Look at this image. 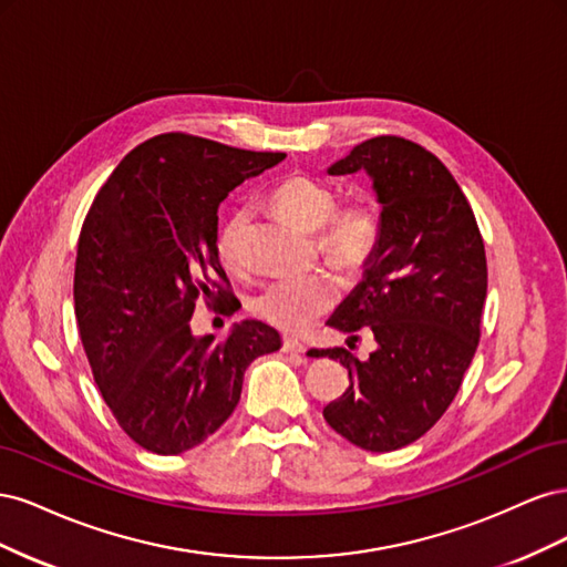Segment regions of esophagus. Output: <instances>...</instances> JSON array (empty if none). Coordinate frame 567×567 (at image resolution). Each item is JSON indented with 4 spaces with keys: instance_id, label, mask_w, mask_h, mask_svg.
<instances>
[{
    "instance_id": "obj_1",
    "label": "esophagus",
    "mask_w": 567,
    "mask_h": 567,
    "mask_svg": "<svg viewBox=\"0 0 567 567\" xmlns=\"http://www.w3.org/2000/svg\"><path fill=\"white\" fill-rule=\"evenodd\" d=\"M284 352L305 354L307 348H305V342H300V340H296V338H284Z\"/></svg>"
}]
</instances>
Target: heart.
<instances>
[{
	"instance_id": "obj_1",
	"label": "heart",
	"mask_w": 567,
	"mask_h": 567,
	"mask_svg": "<svg viewBox=\"0 0 567 567\" xmlns=\"http://www.w3.org/2000/svg\"><path fill=\"white\" fill-rule=\"evenodd\" d=\"M271 200L277 208L305 231H317L319 250L336 265L354 269L364 265L379 246L381 221L369 200H352L338 208L331 186L307 175H293L274 188ZM248 208H236L217 231V255L229 269L248 265L246 229ZM338 298L336 281L323 271L307 277H286L267 284L255 293L252 312L267 323L288 333H300L329 312Z\"/></svg>"
}]
</instances>
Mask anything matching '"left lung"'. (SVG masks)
<instances>
[{
  "instance_id": "left-lung-1",
  "label": "left lung",
  "mask_w": 567,
  "mask_h": 567,
  "mask_svg": "<svg viewBox=\"0 0 567 567\" xmlns=\"http://www.w3.org/2000/svg\"><path fill=\"white\" fill-rule=\"evenodd\" d=\"M364 169L381 203V236L364 279L329 319L369 331L375 352L310 350L350 373L342 398L323 406L338 435L367 452L406 447L440 421L461 388L480 340L487 260L471 203L437 156L402 136H373L329 175Z\"/></svg>"
}]
</instances>
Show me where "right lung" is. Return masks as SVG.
Instances as JSON below:
<instances>
[{
    "instance_id": "right-lung-1",
    "label": "right lung",
    "mask_w": 567,
    "mask_h": 567,
    "mask_svg": "<svg viewBox=\"0 0 567 567\" xmlns=\"http://www.w3.org/2000/svg\"><path fill=\"white\" fill-rule=\"evenodd\" d=\"M286 153L244 151L169 132L130 151L84 217L75 317L94 381L140 447L175 456L198 447L241 400L255 357L281 338L262 321L227 340L192 333L203 296L221 312L241 302L217 255V208Z\"/></svg>"
}]
</instances>
